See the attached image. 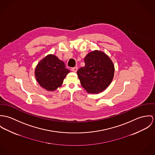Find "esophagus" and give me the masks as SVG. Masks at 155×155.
<instances>
[{
	"mask_svg": "<svg viewBox=\"0 0 155 155\" xmlns=\"http://www.w3.org/2000/svg\"><path fill=\"white\" fill-rule=\"evenodd\" d=\"M77 70H78V68H77V67H74V68H71V71H73V72H76L77 71Z\"/></svg>",
	"mask_w": 155,
	"mask_h": 155,
	"instance_id": "34e87169",
	"label": "esophagus"
}]
</instances>
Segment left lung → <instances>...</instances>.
<instances>
[{"instance_id":"obj_1","label":"left lung","mask_w":155,"mask_h":155,"mask_svg":"<svg viewBox=\"0 0 155 155\" xmlns=\"http://www.w3.org/2000/svg\"><path fill=\"white\" fill-rule=\"evenodd\" d=\"M85 66L78 70L77 75L82 87L88 93L97 94L111 83L114 75V65L104 52L94 51L84 58Z\"/></svg>"}]
</instances>
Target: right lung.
I'll return each instance as SVG.
<instances>
[{
	"label": "right lung",
	"mask_w": 155,
	"mask_h": 155,
	"mask_svg": "<svg viewBox=\"0 0 155 155\" xmlns=\"http://www.w3.org/2000/svg\"><path fill=\"white\" fill-rule=\"evenodd\" d=\"M70 72L64 62L54 54H48L37 64L35 69L37 81L48 91H54L62 86Z\"/></svg>",
	"instance_id": "1"
}]
</instances>
